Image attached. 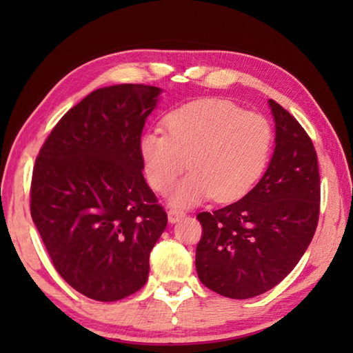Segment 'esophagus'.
Here are the masks:
<instances>
[{"label":"esophagus","instance_id":"1","mask_svg":"<svg viewBox=\"0 0 353 353\" xmlns=\"http://www.w3.org/2000/svg\"><path fill=\"white\" fill-rule=\"evenodd\" d=\"M183 216H185V212L177 211V209H170V211H168V221H170L171 224H174V223H177L179 220H182Z\"/></svg>","mask_w":353,"mask_h":353}]
</instances>
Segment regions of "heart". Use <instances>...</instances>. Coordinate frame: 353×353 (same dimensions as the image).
Returning a JSON list of instances; mask_svg holds the SVG:
<instances>
[{
    "instance_id": "b5f03b06",
    "label": "heart",
    "mask_w": 353,
    "mask_h": 353,
    "mask_svg": "<svg viewBox=\"0 0 353 353\" xmlns=\"http://www.w3.org/2000/svg\"><path fill=\"white\" fill-rule=\"evenodd\" d=\"M165 133L147 132L139 156L147 182L165 192L186 167L192 171L170 194L174 206L214 197L232 201L249 192L270 159L273 130L268 119L223 99H200L168 112Z\"/></svg>"
}]
</instances>
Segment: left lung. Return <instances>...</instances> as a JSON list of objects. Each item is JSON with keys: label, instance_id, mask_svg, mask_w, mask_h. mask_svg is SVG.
I'll list each match as a JSON object with an SVG mask.
<instances>
[{"label": "left lung", "instance_id": "1", "mask_svg": "<svg viewBox=\"0 0 353 353\" xmlns=\"http://www.w3.org/2000/svg\"><path fill=\"white\" fill-rule=\"evenodd\" d=\"M274 150L267 171L235 203L200 212L196 252L201 283L224 297L250 299L297 265L317 228L320 176L312 141L281 104L268 100Z\"/></svg>", "mask_w": 353, "mask_h": 353}]
</instances>
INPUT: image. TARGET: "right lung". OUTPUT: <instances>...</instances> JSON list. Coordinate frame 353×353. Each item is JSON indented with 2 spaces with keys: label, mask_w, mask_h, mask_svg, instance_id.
Returning <instances> with one entry per match:
<instances>
[{
  "label": "right lung",
  "mask_w": 353,
  "mask_h": 353,
  "mask_svg": "<svg viewBox=\"0 0 353 353\" xmlns=\"http://www.w3.org/2000/svg\"><path fill=\"white\" fill-rule=\"evenodd\" d=\"M161 94L130 83L97 89L62 117L34 163L32 219L57 273L94 301L144 287L150 252L167 228L139 156Z\"/></svg>",
  "instance_id": "add662e5"
}]
</instances>
